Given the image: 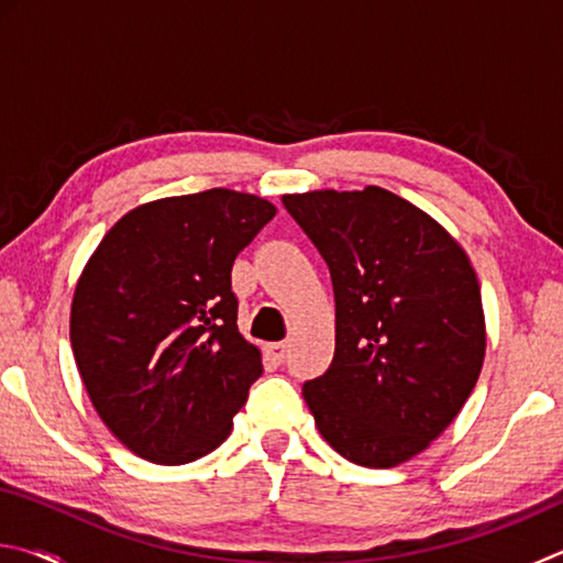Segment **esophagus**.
<instances>
[{"label": "esophagus", "instance_id": "34e87169", "mask_svg": "<svg viewBox=\"0 0 563 563\" xmlns=\"http://www.w3.org/2000/svg\"><path fill=\"white\" fill-rule=\"evenodd\" d=\"M268 355L273 362H278L280 365L285 355H288V345H285V342H273V345H268Z\"/></svg>", "mask_w": 563, "mask_h": 563}]
</instances>
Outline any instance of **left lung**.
<instances>
[{
	"label": "left lung",
	"mask_w": 563,
	"mask_h": 563,
	"mask_svg": "<svg viewBox=\"0 0 563 563\" xmlns=\"http://www.w3.org/2000/svg\"><path fill=\"white\" fill-rule=\"evenodd\" d=\"M335 290V357L302 387L316 427L369 470L409 462L460 415L487 352L470 255L422 208L379 186L285 194Z\"/></svg>",
	"instance_id": "left-lung-1"
}]
</instances>
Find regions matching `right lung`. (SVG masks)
Masks as SVG:
<instances>
[{"instance_id":"add662e5","label":"right lung","mask_w":563,"mask_h":563,"mask_svg":"<svg viewBox=\"0 0 563 563\" xmlns=\"http://www.w3.org/2000/svg\"><path fill=\"white\" fill-rule=\"evenodd\" d=\"M275 211L231 188L158 198L123 213L84 265L76 367L101 422L141 460L186 464L231 434L263 373L238 332L231 268Z\"/></svg>"}]
</instances>
